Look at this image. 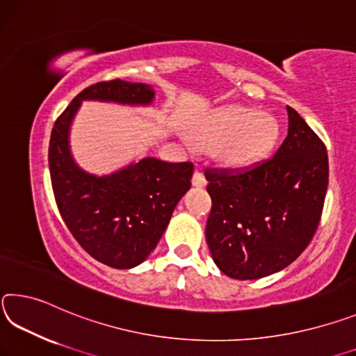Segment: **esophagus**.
<instances>
[{
    "label": "esophagus",
    "mask_w": 356,
    "mask_h": 356,
    "mask_svg": "<svg viewBox=\"0 0 356 356\" xmlns=\"http://www.w3.org/2000/svg\"><path fill=\"white\" fill-rule=\"evenodd\" d=\"M192 184L197 186V188H203V186H207V179L203 177V173L195 170L194 172V177H192Z\"/></svg>",
    "instance_id": "1"
}]
</instances>
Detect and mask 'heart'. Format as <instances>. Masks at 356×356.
I'll use <instances>...</instances> for the list:
<instances>
[{
  "label": "heart",
  "instance_id": "heart-1",
  "mask_svg": "<svg viewBox=\"0 0 356 356\" xmlns=\"http://www.w3.org/2000/svg\"><path fill=\"white\" fill-rule=\"evenodd\" d=\"M276 138V120L252 107H220L194 126L195 143L214 147L216 159L229 168L249 167L264 159Z\"/></svg>",
  "mask_w": 356,
  "mask_h": 356
}]
</instances>
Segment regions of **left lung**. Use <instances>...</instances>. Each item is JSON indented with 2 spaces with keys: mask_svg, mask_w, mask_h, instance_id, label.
I'll return each instance as SVG.
<instances>
[{
  "mask_svg": "<svg viewBox=\"0 0 356 356\" xmlns=\"http://www.w3.org/2000/svg\"><path fill=\"white\" fill-rule=\"evenodd\" d=\"M276 154L243 172L208 168L213 207L207 243L214 264L240 281L287 268L316 233L328 188V154L300 113Z\"/></svg>",
  "mask_w": 356,
  "mask_h": 356,
  "instance_id": "left-lung-1",
  "label": "left lung"
}]
</instances>
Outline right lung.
<instances>
[{"mask_svg":"<svg viewBox=\"0 0 356 356\" xmlns=\"http://www.w3.org/2000/svg\"><path fill=\"white\" fill-rule=\"evenodd\" d=\"M83 101L151 106L154 90L118 79L88 86L55 121L49 147L51 188L67 229L91 257L129 270L157 246L175 207L191 189L194 165L143 157L102 177L83 170L69 145L72 121Z\"/></svg>","mask_w":356,"mask_h":356,"instance_id":"1","label":"right lung"}]
</instances>
